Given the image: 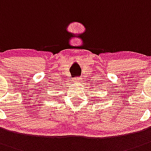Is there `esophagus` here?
I'll return each mask as SVG.
<instances>
[{
  "label": "esophagus",
  "instance_id": "34e87169",
  "mask_svg": "<svg viewBox=\"0 0 151 151\" xmlns=\"http://www.w3.org/2000/svg\"><path fill=\"white\" fill-rule=\"evenodd\" d=\"M76 79H77V81H80L82 78H81V77H77Z\"/></svg>",
  "mask_w": 151,
  "mask_h": 151
}]
</instances>
